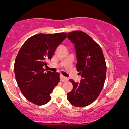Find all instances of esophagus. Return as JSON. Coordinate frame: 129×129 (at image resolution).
<instances>
[{
  "instance_id": "esophagus-1",
  "label": "esophagus",
  "mask_w": 129,
  "mask_h": 129,
  "mask_svg": "<svg viewBox=\"0 0 129 129\" xmlns=\"http://www.w3.org/2000/svg\"><path fill=\"white\" fill-rule=\"evenodd\" d=\"M60 78L61 82H66V81H67V80H68V79H67V77H64L63 75H61L60 76Z\"/></svg>"
}]
</instances>
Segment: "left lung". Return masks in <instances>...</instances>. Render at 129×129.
Instances as JSON below:
<instances>
[{
	"label": "left lung",
	"mask_w": 129,
	"mask_h": 129,
	"mask_svg": "<svg viewBox=\"0 0 129 129\" xmlns=\"http://www.w3.org/2000/svg\"><path fill=\"white\" fill-rule=\"evenodd\" d=\"M67 38L75 45L77 71L82 79L79 83L70 79L73 89L67 93V99L74 106L84 107L94 102L103 89L107 71L105 60L100 45L85 32H69Z\"/></svg>",
	"instance_id": "1"
}]
</instances>
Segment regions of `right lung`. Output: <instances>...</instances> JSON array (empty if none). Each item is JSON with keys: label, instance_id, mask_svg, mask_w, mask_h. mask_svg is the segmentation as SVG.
<instances>
[{"label": "right lung", "instance_id": "right-lung-1", "mask_svg": "<svg viewBox=\"0 0 129 129\" xmlns=\"http://www.w3.org/2000/svg\"><path fill=\"white\" fill-rule=\"evenodd\" d=\"M67 37L64 32L39 34L28 39L18 52L14 63L15 79L26 99L42 105L51 100L50 93L60 81L58 72H45L43 66Z\"/></svg>", "mask_w": 129, "mask_h": 129}]
</instances>
